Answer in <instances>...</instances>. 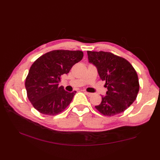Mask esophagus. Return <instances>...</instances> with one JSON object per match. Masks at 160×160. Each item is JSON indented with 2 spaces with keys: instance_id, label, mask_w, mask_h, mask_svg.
I'll return each instance as SVG.
<instances>
[{
  "instance_id": "34e87169",
  "label": "esophagus",
  "mask_w": 160,
  "mask_h": 160,
  "mask_svg": "<svg viewBox=\"0 0 160 160\" xmlns=\"http://www.w3.org/2000/svg\"><path fill=\"white\" fill-rule=\"evenodd\" d=\"M84 93H85L87 96H91L93 95V93H89V92H87V91H84Z\"/></svg>"
}]
</instances>
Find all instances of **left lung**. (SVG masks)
Listing matches in <instances>:
<instances>
[{
	"label": "left lung",
	"mask_w": 160,
	"mask_h": 160,
	"mask_svg": "<svg viewBox=\"0 0 160 160\" xmlns=\"http://www.w3.org/2000/svg\"><path fill=\"white\" fill-rule=\"evenodd\" d=\"M89 62L97 67L102 80L107 88L96 109L106 116L124 112L135 100L140 84L136 71L124 58L108 52L87 51Z\"/></svg>",
	"instance_id": "left-lung-1"
}]
</instances>
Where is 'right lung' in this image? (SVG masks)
<instances>
[{"label":"right lung","instance_id":"right-lung-1","mask_svg":"<svg viewBox=\"0 0 160 160\" xmlns=\"http://www.w3.org/2000/svg\"><path fill=\"white\" fill-rule=\"evenodd\" d=\"M83 58L82 51L53 50L39 57L32 64L25 80L29 100L40 113L56 115L69 106L76 91L67 92L59 86L67 74Z\"/></svg>","mask_w":160,"mask_h":160}]
</instances>
